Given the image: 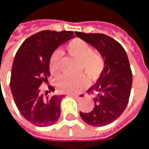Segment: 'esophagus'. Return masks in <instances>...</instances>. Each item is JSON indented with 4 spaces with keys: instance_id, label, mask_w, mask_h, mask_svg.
<instances>
[{
    "instance_id": "esophagus-1",
    "label": "esophagus",
    "mask_w": 149,
    "mask_h": 149,
    "mask_svg": "<svg viewBox=\"0 0 149 149\" xmlns=\"http://www.w3.org/2000/svg\"><path fill=\"white\" fill-rule=\"evenodd\" d=\"M68 96L69 97H72L73 98H76L77 100H79V99H84L86 97V94L85 93H80L79 95H74V94H68Z\"/></svg>"
}]
</instances>
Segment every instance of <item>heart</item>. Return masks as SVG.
<instances>
[{
    "label": "heart",
    "instance_id": "heart-1",
    "mask_svg": "<svg viewBox=\"0 0 149 149\" xmlns=\"http://www.w3.org/2000/svg\"><path fill=\"white\" fill-rule=\"evenodd\" d=\"M68 52L81 62V71H84L89 77L96 79L102 73L104 68L103 57L95 52L92 47L81 39H73L67 46ZM61 63V53L55 52L49 62V68L53 75L59 74ZM89 84L87 77L85 75L78 77L63 76L56 83L58 91L62 93L75 94L87 87Z\"/></svg>",
    "mask_w": 149,
    "mask_h": 149
}]
</instances>
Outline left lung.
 I'll return each mask as SVG.
<instances>
[{
    "mask_svg": "<svg viewBox=\"0 0 149 149\" xmlns=\"http://www.w3.org/2000/svg\"><path fill=\"white\" fill-rule=\"evenodd\" d=\"M76 36L97 49L104 60V68L97 82L87 90L95 93L94 107L80 116L88 125L106 126L125 110L130 97L133 74L126 52L119 42L101 33L75 32Z\"/></svg>",
    "mask_w": 149,
    "mask_h": 149,
    "instance_id": "left-lung-1",
    "label": "left lung"
}]
</instances>
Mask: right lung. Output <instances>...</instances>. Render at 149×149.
I'll return each mask as SVG.
<instances>
[{
    "label": "right lung",
    "mask_w": 149,
    "mask_h": 149,
    "mask_svg": "<svg viewBox=\"0 0 149 149\" xmlns=\"http://www.w3.org/2000/svg\"><path fill=\"white\" fill-rule=\"evenodd\" d=\"M73 31H42L26 39L16 52L11 68L10 87L16 107L24 118L37 127L56 123L61 115L63 96L44 97L40 87L51 75L49 62L61 45L74 37ZM49 93L54 92L50 86Z\"/></svg>",
    "instance_id": "right-lung-1"
}]
</instances>
